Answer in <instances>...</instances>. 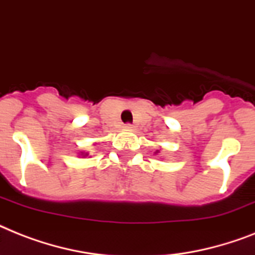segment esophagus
<instances>
[{"mask_svg":"<svg viewBox=\"0 0 255 255\" xmlns=\"http://www.w3.org/2000/svg\"><path fill=\"white\" fill-rule=\"evenodd\" d=\"M126 128H128V129H129V128H132V126L131 124H126Z\"/></svg>","mask_w":255,"mask_h":255,"instance_id":"esophagus-1","label":"esophagus"}]
</instances>
